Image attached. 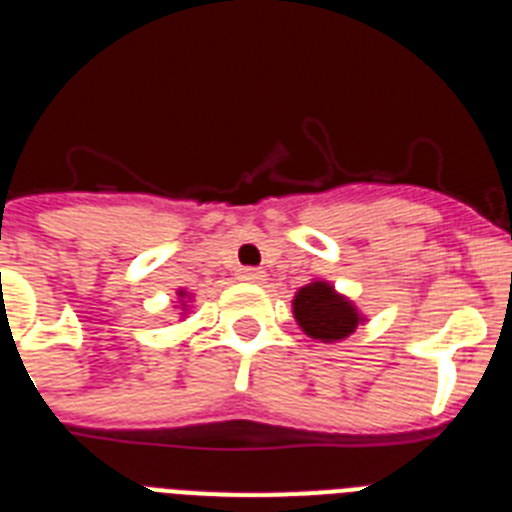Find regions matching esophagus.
<instances>
[{"mask_svg":"<svg viewBox=\"0 0 512 512\" xmlns=\"http://www.w3.org/2000/svg\"><path fill=\"white\" fill-rule=\"evenodd\" d=\"M240 279H243V282H261V279H264V272L256 269V266H246V269H240Z\"/></svg>","mask_w":512,"mask_h":512,"instance_id":"esophagus-1","label":"esophagus"}]
</instances>
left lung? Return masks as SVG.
<instances>
[{"label": "left lung", "instance_id": "left-lung-1", "mask_svg": "<svg viewBox=\"0 0 512 512\" xmlns=\"http://www.w3.org/2000/svg\"><path fill=\"white\" fill-rule=\"evenodd\" d=\"M295 318L313 339H344L357 329V310L326 282H313L295 295Z\"/></svg>", "mask_w": 512, "mask_h": 512}]
</instances>
